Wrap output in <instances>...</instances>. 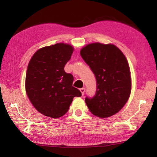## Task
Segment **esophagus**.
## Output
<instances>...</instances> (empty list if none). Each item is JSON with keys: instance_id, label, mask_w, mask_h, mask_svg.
Returning a JSON list of instances; mask_svg holds the SVG:
<instances>
[{"instance_id": "1", "label": "esophagus", "mask_w": 157, "mask_h": 157, "mask_svg": "<svg viewBox=\"0 0 157 157\" xmlns=\"http://www.w3.org/2000/svg\"><path fill=\"white\" fill-rule=\"evenodd\" d=\"M79 90H80V92H81V93H82V96L84 95V92H85V88H80L79 89Z\"/></svg>"}]
</instances>
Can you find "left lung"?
<instances>
[{
	"mask_svg": "<svg viewBox=\"0 0 157 157\" xmlns=\"http://www.w3.org/2000/svg\"><path fill=\"white\" fill-rule=\"evenodd\" d=\"M80 55L96 81L95 95L85 98L90 111L101 118L116 114L125 105L131 92V76L125 56L115 45L101 43L85 46Z\"/></svg>",
	"mask_w": 157,
	"mask_h": 157,
	"instance_id": "obj_1",
	"label": "left lung"
}]
</instances>
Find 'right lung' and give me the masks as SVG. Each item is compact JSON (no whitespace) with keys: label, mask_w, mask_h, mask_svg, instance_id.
<instances>
[{"label":"right lung","mask_w":157,"mask_h":157,"mask_svg":"<svg viewBox=\"0 0 157 157\" xmlns=\"http://www.w3.org/2000/svg\"><path fill=\"white\" fill-rule=\"evenodd\" d=\"M73 51L71 46L58 43L39 49L29 63L26 92L33 106L42 115L60 117L68 111L73 98L82 96L72 86L73 76L64 70Z\"/></svg>","instance_id":"obj_1"}]
</instances>
